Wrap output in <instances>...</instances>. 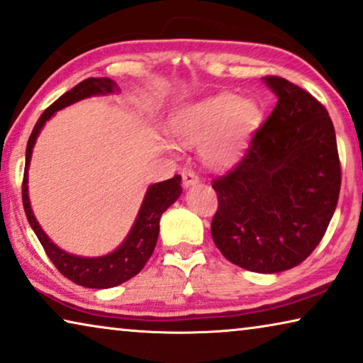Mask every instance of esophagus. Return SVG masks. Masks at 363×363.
<instances>
[{"label": "esophagus", "instance_id": "obj_1", "mask_svg": "<svg viewBox=\"0 0 363 363\" xmlns=\"http://www.w3.org/2000/svg\"><path fill=\"white\" fill-rule=\"evenodd\" d=\"M182 182H183V186L188 188L191 185H196V183L199 182V178L191 169H185L182 172Z\"/></svg>", "mask_w": 363, "mask_h": 363}]
</instances>
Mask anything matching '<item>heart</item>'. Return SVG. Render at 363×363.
<instances>
[{"mask_svg":"<svg viewBox=\"0 0 363 363\" xmlns=\"http://www.w3.org/2000/svg\"><path fill=\"white\" fill-rule=\"evenodd\" d=\"M260 119L255 101L218 93L183 109L173 130L183 143L203 144L201 154L209 167L224 169L242 157Z\"/></svg>","mask_w":363,"mask_h":363,"instance_id":"heart-1","label":"heart"}]
</instances>
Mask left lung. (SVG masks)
<instances>
[{
  "label": "left lung",
  "instance_id": "left-lung-1",
  "mask_svg": "<svg viewBox=\"0 0 363 363\" xmlns=\"http://www.w3.org/2000/svg\"><path fill=\"white\" fill-rule=\"evenodd\" d=\"M278 101L233 170L213 180L214 244L234 265L290 270L311 255L333 219L340 162L333 121L313 94L264 77Z\"/></svg>",
  "mask_w": 363,
  "mask_h": 363
}]
</instances>
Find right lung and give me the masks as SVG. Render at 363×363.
Masks as SVG:
<instances>
[{"label": "right lung", "mask_w": 363, "mask_h": 363, "mask_svg": "<svg viewBox=\"0 0 363 363\" xmlns=\"http://www.w3.org/2000/svg\"><path fill=\"white\" fill-rule=\"evenodd\" d=\"M118 90L116 83L109 78H86L78 83L75 88L50 104L44 113L40 114L38 123H35L30 138L28 140V147H26V167H24V178H23V204L26 218H28L30 228L38 235L39 242L44 247L45 254L52 260V264L57 267L62 275L67 277L77 285L85 288H113L118 286L121 283L128 281L129 278L138 275V273L144 269L147 260L150 259L152 252L155 249L157 238H159L160 229V218L164 211L182 194V177L175 175L170 180L155 183V185L149 186L147 190L143 206L139 209L135 223L130 229V233L123 244H121L116 250L111 254L103 257H77L72 254H67L62 249H59L52 240L47 238L44 230L34 218L33 209H30L29 194H28V169L30 155H33V147L35 144V139L40 133L42 125L45 121H49L54 116L55 111L59 109L70 106V104L80 101L83 98L93 96V94H108L114 93Z\"/></svg>", "instance_id": "obj_1"}]
</instances>
